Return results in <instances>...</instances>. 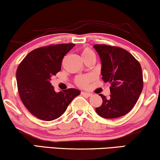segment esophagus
I'll list each match as a JSON object with an SVG mask.
<instances>
[{
	"label": "esophagus",
	"instance_id": "1",
	"mask_svg": "<svg viewBox=\"0 0 160 160\" xmlns=\"http://www.w3.org/2000/svg\"><path fill=\"white\" fill-rule=\"evenodd\" d=\"M82 94L86 97H90L92 96V94L89 93V92H82Z\"/></svg>",
	"mask_w": 160,
	"mask_h": 160
}]
</instances>
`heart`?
I'll return each instance as SVG.
<instances>
[{"instance_id": "heart-1", "label": "heart", "mask_w": 160, "mask_h": 160, "mask_svg": "<svg viewBox=\"0 0 160 160\" xmlns=\"http://www.w3.org/2000/svg\"><path fill=\"white\" fill-rule=\"evenodd\" d=\"M82 59L85 61L88 58H90L92 57H95V53L92 50L91 48L85 47L83 48L81 51ZM92 79V76H78L75 78V84L79 87H87L88 84L91 82Z\"/></svg>"}]
</instances>
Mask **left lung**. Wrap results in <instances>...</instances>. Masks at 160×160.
<instances>
[{
	"label": "left lung",
	"instance_id": "8db88e82",
	"mask_svg": "<svg viewBox=\"0 0 160 160\" xmlns=\"http://www.w3.org/2000/svg\"><path fill=\"white\" fill-rule=\"evenodd\" d=\"M102 62L101 74L110 83L108 99L100 94L102 104L95 109L99 116L117 118L127 114L137 102L143 89V74L138 61L127 50L107 45H95Z\"/></svg>",
	"mask_w": 160,
	"mask_h": 160
}]
</instances>
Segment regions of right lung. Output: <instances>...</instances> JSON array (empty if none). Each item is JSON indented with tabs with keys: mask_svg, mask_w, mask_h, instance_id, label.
<instances>
[{
	"mask_svg": "<svg viewBox=\"0 0 160 160\" xmlns=\"http://www.w3.org/2000/svg\"><path fill=\"white\" fill-rule=\"evenodd\" d=\"M75 46L73 43L57 44L34 49L18 65L17 82L23 104L39 119L50 121L58 118L81 92L68 89L55 92L50 77L61 70L65 55Z\"/></svg>",
	"mask_w": 160,
	"mask_h": 160,
	"instance_id": "1",
	"label": "right lung"
}]
</instances>
